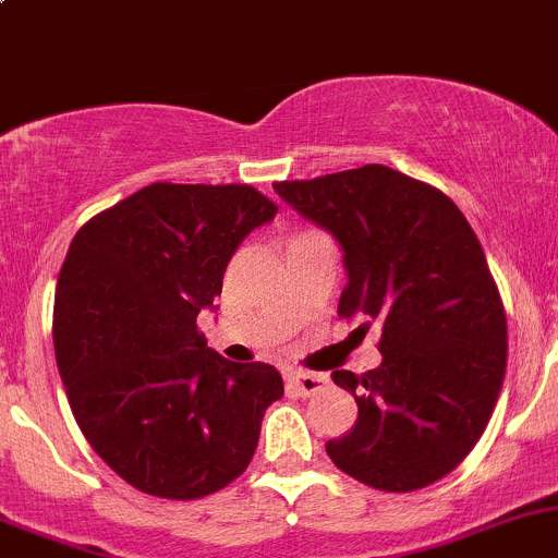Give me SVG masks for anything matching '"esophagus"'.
<instances>
[{
  "instance_id": "obj_1",
  "label": "esophagus",
  "mask_w": 558,
  "mask_h": 558,
  "mask_svg": "<svg viewBox=\"0 0 558 558\" xmlns=\"http://www.w3.org/2000/svg\"><path fill=\"white\" fill-rule=\"evenodd\" d=\"M286 380H289V386L294 388L296 393H302V397H311V393L318 391V388H324L326 375L300 373V369H289V373H286Z\"/></svg>"
}]
</instances>
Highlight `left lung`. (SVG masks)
I'll return each mask as SVG.
<instances>
[{
	"mask_svg": "<svg viewBox=\"0 0 558 558\" xmlns=\"http://www.w3.org/2000/svg\"><path fill=\"white\" fill-rule=\"evenodd\" d=\"M275 191L342 245L337 313L384 324L380 367L331 373L359 418L326 453L380 492L440 481L481 440L508 367V318L475 232L451 196L384 165Z\"/></svg>",
	"mask_w": 558,
	"mask_h": 558,
	"instance_id": "left-lung-1",
	"label": "left lung"
}]
</instances>
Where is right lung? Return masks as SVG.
<instances>
[{
  "label": "right lung",
  "mask_w": 558,
  "mask_h": 558,
  "mask_svg": "<svg viewBox=\"0 0 558 558\" xmlns=\"http://www.w3.org/2000/svg\"><path fill=\"white\" fill-rule=\"evenodd\" d=\"M275 213L245 183H150L83 223L66 251L56 364L86 440L137 492L199 499L251 464L283 378L210 351L196 315Z\"/></svg>",
  "instance_id": "right-lung-1"
}]
</instances>
